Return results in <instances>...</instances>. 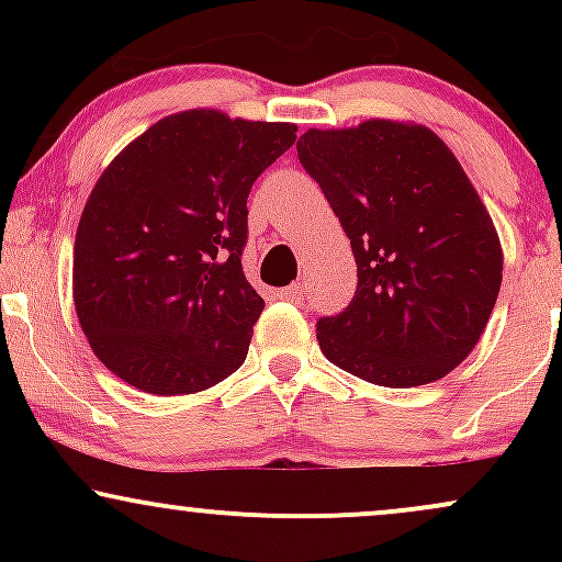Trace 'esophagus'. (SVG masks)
Listing matches in <instances>:
<instances>
[{
    "instance_id": "obj_1",
    "label": "esophagus",
    "mask_w": 562,
    "mask_h": 562,
    "mask_svg": "<svg viewBox=\"0 0 562 562\" xmlns=\"http://www.w3.org/2000/svg\"><path fill=\"white\" fill-rule=\"evenodd\" d=\"M280 299H282V301H295V303H301V299H303V288H301V285H290V288H285V290H280Z\"/></svg>"
}]
</instances>
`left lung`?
Here are the masks:
<instances>
[{"label":"left lung","mask_w":562,"mask_h":562,"mask_svg":"<svg viewBox=\"0 0 562 562\" xmlns=\"http://www.w3.org/2000/svg\"><path fill=\"white\" fill-rule=\"evenodd\" d=\"M295 150L357 259L351 303L317 322L322 353L385 389L443 378L502 285L499 237L460 160L430 128L385 119L308 128Z\"/></svg>","instance_id":"left-lung-1"}]
</instances>
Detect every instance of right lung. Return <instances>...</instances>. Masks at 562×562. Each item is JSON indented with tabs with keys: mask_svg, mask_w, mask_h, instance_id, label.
I'll list each match as a JSON object with an SVG mask.
<instances>
[{
	"mask_svg": "<svg viewBox=\"0 0 562 562\" xmlns=\"http://www.w3.org/2000/svg\"><path fill=\"white\" fill-rule=\"evenodd\" d=\"M295 124L166 115L97 179L76 229L74 303L102 364L158 396L240 370L263 299L243 274L248 192Z\"/></svg>",
	"mask_w": 562,
	"mask_h": 562,
	"instance_id": "right-lung-1",
	"label": "right lung"
}]
</instances>
